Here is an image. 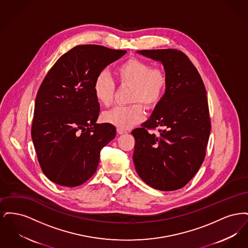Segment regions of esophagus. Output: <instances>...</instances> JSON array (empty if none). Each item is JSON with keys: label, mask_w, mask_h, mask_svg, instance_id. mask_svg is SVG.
<instances>
[{"label": "esophagus", "mask_w": 248, "mask_h": 248, "mask_svg": "<svg viewBox=\"0 0 248 248\" xmlns=\"http://www.w3.org/2000/svg\"><path fill=\"white\" fill-rule=\"evenodd\" d=\"M117 133L120 135H123V134H126L127 131L126 130L121 129V128H117Z\"/></svg>", "instance_id": "34e87169"}]
</instances>
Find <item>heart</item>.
Instances as JSON below:
<instances>
[{
	"mask_svg": "<svg viewBox=\"0 0 248 248\" xmlns=\"http://www.w3.org/2000/svg\"><path fill=\"white\" fill-rule=\"evenodd\" d=\"M116 75L122 86H130V103L139 102L148 108L157 106L164 97L167 85L165 71L153 67L149 62L129 59L122 63ZM116 85L106 71H100L94 78L93 92L95 99L103 106H110L114 101ZM145 117L143 107L139 104L118 106L103 114L104 121L121 129H128L140 123Z\"/></svg>",
	"mask_w": 248,
	"mask_h": 248,
	"instance_id": "obj_1",
	"label": "heart"
}]
</instances>
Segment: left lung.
<instances>
[{"mask_svg": "<svg viewBox=\"0 0 248 248\" xmlns=\"http://www.w3.org/2000/svg\"><path fill=\"white\" fill-rule=\"evenodd\" d=\"M164 65L167 85L161 102L135 138L133 161L142 180L154 189L183 188L198 172L211 131L206 91L189 58L177 49L138 51ZM159 128L157 135L147 132Z\"/></svg>", "mask_w": 248, "mask_h": 248, "instance_id": "1", "label": "left lung"}]
</instances>
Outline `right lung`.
I'll return each mask as SVG.
<instances>
[{
    "mask_svg": "<svg viewBox=\"0 0 248 248\" xmlns=\"http://www.w3.org/2000/svg\"><path fill=\"white\" fill-rule=\"evenodd\" d=\"M126 51L77 46L48 71L36 95L31 138L40 166L53 182L77 187L96 171L100 151L115 138L110 124H96V75Z\"/></svg>",
    "mask_w": 248,
    "mask_h": 248,
    "instance_id": "add662e5",
    "label": "right lung"
}]
</instances>
